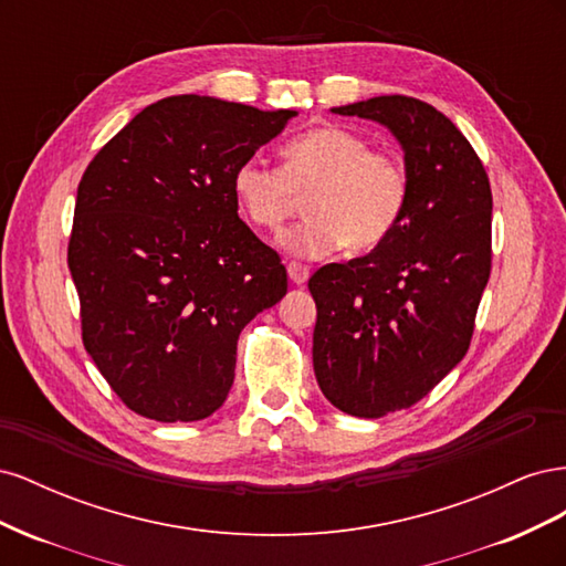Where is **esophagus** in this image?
I'll return each mask as SVG.
<instances>
[{
  "label": "esophagus",
  "mask_w": 566,
  "mask_h": 566,
  "mask_svg": "<svg viewBox=\"0 0 566 566\" xmlns=\"http://www.w3.org/2000/svg\"><path fill=\"white\" fill-rule=\"evenodd\" d=\"M287 276L295 285H304L310 281V266H304L300 262H287Z\"/></svg>",
  "instance_id": "1"
}]
</instances>
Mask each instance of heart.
<instances>
[{
	"mask_svg": "<svg viewBox=\"0 0 566 566\" xmlns=\"http://www.w3.org/2000/svg\"><path fill=\"white\" fill-rule=\"evenodd\" d=\"M238 208L254 227L279 231L300 208L310 214L281 233L279 243L297 256L321 260L345 245L368 252L399 227L408 202V172L387 150L345 127L325 125L283 146V167L248 158L233 172Z\"/></svg>",
	"mask_w": 566,
	"mask_h": 566,
	"instance_id": "b5f03b06",
	"label": "heart"
}]
</instances>
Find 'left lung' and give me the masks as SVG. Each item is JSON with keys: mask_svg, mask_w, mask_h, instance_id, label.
<instances>
[{"mask_svg": "<svg viewBox=\"0 0 566 566\" xmlns=\"http://www.w3.org/2000/svg\"><path fill=\"white\" fill-rule=\"evenodd\" d=\"M385 125L403 148L408 202L382 245L310 279L314 373L335 408L382 418L427 397L470 349L491 273V186L451 119L413 96L333 108Z\"/></svg>", "mask_w": 566, "mask_h": 566, "instance_id": "left-lung-1", "label": "left lung"}]
</instances>
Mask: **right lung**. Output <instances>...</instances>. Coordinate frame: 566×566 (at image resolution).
Listing matches in <instances>:
<instances>
[{"mask_svg":"<svg viewBox=\"0 0 566 566\" xmlns=\"http://www.w3.org/2000/svg\"><path fill=\"white\" fill-rule=\"evenodd\" d=\"M295 115L167 96L84 169L67 243L82 342L134 413L212 416L238 335L287 293L279 252L238 217L233 172Z\"/></svg>","mask_w":566,"mask_h":566,"instance_id":"1","label":"right lung"}]
</instances>
